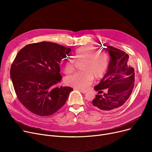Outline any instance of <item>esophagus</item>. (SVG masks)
Segmentation results:
<instances>
[{"label":"esophagus","instance_id":"34e87169","mask_svg":"<svg viewBox=\"0 0 152 152\" xmlns=\"http://www.w3.org/2000/svg\"><path fill=\"white\" fill-rule=\"evenodd\" d=\"M79 91H80L81 92H82L83 94H86L87 92L86 90H83V89H79Z\"/></svg>","mask_w":152,"mask_h":152}]
</instances>
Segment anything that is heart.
I'll return each mask as SVG.
<instances>
[{"label":"heart","mask_w":152,"mask_h":152,"mask_svg":"<svg viewBox=\"0 0 152 152\" xmlns=\"http://www.w3.org/2000/svg\"><path fill=\"white\" fill-rule=\"evenodd\" d=\"M74 58L76 62H84L81 65L83 71L66 77L64 81L67 86L79 89H87L93 82L94 76L99 79L104 76L110 63V57L106 51L98 50L96 47L90 45L77 49ZM60 67L65 74H70L75 70V61L69 57L63 58Z\"/></svg>","instance_id":"1"}]
</instances>
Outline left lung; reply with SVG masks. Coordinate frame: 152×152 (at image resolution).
I'll return each mask as SVG.
<instances>
[{"instance_id":"obj_1","label":"left lung","mask_w":152,"mask_h":152,"mask_svg":"<svg viewBox=\"0 0 152 152\" xmlns=\"http://www.w3.org/2000/svg\"><path fill=\"white\" fill-rule=\"evenodd\" d=\"M106 49L110 55L108 70L94 89L99 94L106 89L107 93L95 95L92 105L109 111L120 108L129 98L134 86L135 73L132 61L126 52L109 45Z\"/></svg>"}]
</instances>
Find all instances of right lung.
<instances>
[{
    "label": "right lung",
    "mask_w": 152,
    "mask_h": 152,
    "mask_svg": "<svg viewBox=\"0 0 152 152\" xmlns=\"http://www.w3.org/2000/svg\"><path fill=\"white\" fill-rule=\"evenodd\" d=\"M69 48L49 42L30 44L19 51L10 68V77L17 98L36 115H53L66 103L73 90L58 87L62 77L59 63Z\"/></svg>",
    "instance_id": "right-lung-1"
}]
</instances>
